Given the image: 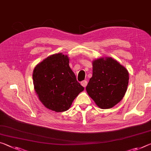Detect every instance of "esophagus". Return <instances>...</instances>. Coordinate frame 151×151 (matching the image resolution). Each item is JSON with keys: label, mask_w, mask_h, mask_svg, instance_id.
<instances>
[{"label": "esophagus", "mask_w": 151, "mask_h": 151, "mask_svg": "<svg viewBox=\"0 0 151 151\" xmlns=\"http://www.w3.org/2000/svg\"><path fill=\"white\" fill-rule=\"evenodd\" d=\"M81 85L83 86V87H85L87 85V81H81Z\"/></svg>", "instance_id": "obj_1"}]
</instances>
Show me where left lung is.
Wrapping results in <instances>:
<instances>
[{"mask_svg": "<svg viewBox=\"0 0 151 151\" xmlns=\"http://www.w3.org/2000/svg\"><path fill=\"white\" fill-rule=\"evenodd\" d=\"M128 81V70L116 60L100 58L93 62V76L86 90L100 108L109 109L123 99Z\"/></svg>", "mask_w": 151, "mask_h": 151, "instance_id": "obj_1", "label": "left lung"}]
</instances>
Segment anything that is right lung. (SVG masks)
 <instances>
[{
	"mask_svg": "<svg viewBox=\"0 0 151 151\" xmlns=\"http://www.w3.org/2000/svg\"><path fill=\"white\" fill-rule=\"evenodd\" d=\"M69 59L61 53L53 54L38 64L33 73L34 88L47 109L65 111L84 90L69 66Z\"/></svg>",
	"mask_w": 151,
	"mask_h": 151,
	"instance_id": "1",
	"label": "right lung"
}]
</instances>
